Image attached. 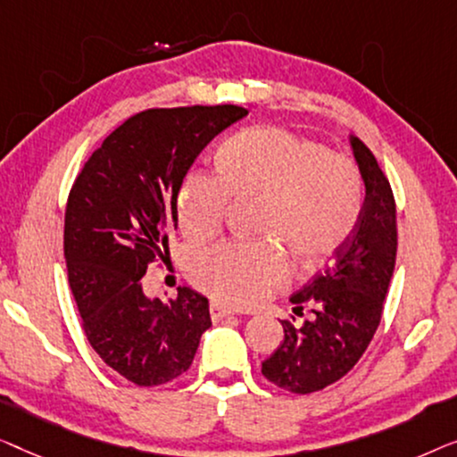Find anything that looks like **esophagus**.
Masks as SVG:
<instances>
[{
    "instance_id": "esophagus-1",
    "label": "esophagus",
    "mask_w": 457,
    "mask_h": 457,
    "mask_svg": "<svg viewBox=\"0 0 457 457\" xmlns=\"http://www.w3.org/2000/svg\"><path fill=\"white\" fill-rule=\"evenodd\" d=\"M209 314H211V319H213L217 323V320H223L226 317H229V314H234V311H229V308L223 306V304H217V302H211Z\"/></svg>"
}]
</instances>
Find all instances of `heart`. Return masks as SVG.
I'll return each instance as SVG.
<instances>
[{
    "label": "heart",
    "instance_id": "b5f03b06",
    "mask_svg": "<svg viewBox=\"0 0 457 457\" xmlns=\"http://www.w3.org/2000/svg\"><path fill=\"white\" fill-rule=\"evenodd\" d=\"M217 176L186 173L176 196L179 229L207 240L221 229L229 203L256 201V234L271 237L302 269L331 259L354 231L362 178L348 157L279 126L234 134L215 155ZM186 273L198 290L229 306H254L290 279L273 242H221L192 250Z\"/></svg>",
    "mask_w": 457,
    "mask_h": 457
}]
</instances>
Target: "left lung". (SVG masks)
<instances>
[{
  "label": "left lung",
  "mask_w": 457,
  "mask_h": 457,
  "mask_svg": "<svg viewBox=\"0 0 457 457\" xmlns=\"http://www.w3.org/2000/svg\"><path fill=\"white\" fill-rule=\"evenodd\" d=\"M364 179V204L352 236L323 271L292 294L294 312L311 320H281L284 344L262 362V375L290 394L329 387L354 369L381 323L385 295L395 269V198L387 176L362 140L350 138Z\"/></svg>",
  "instance_id": "left-lung-1"
}]
</instances>
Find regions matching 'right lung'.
I'll list each match as a JSON object with an SVG mask.
<instances>
[{
    "instance_id": "obj_1",
    "label": "right lung",
    "mask_w": 457,
    "mask_h": 457,
    "mask_svg": "<svg viewBox=\"0 0 457 457\" xmlns=\"http://www.w3.org/2000/svg\"><path fill=\"white\" fill-rule=\"evenodd\" d=\"M248 115L240 105L155 107L134 113L88 157L68 195L63 256L88 344L138 387L190 369L211 327L209 300L190 287L165 304L143 275L178 229L176 196L204 146Z\"/></svg>"
}]
</instances>
